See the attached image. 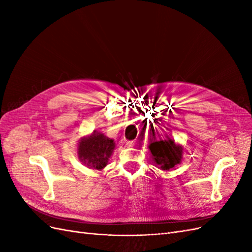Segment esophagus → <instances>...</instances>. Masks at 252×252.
Masks as SVG:
<instances>
[{
  "instance_id": "esophagus-1",
  "label": "esophagus",
  "mask_w": 252,
  "mask_h": 252,
  "mask_svg": "<svg viewBox=\"0 0 252 252\" xmlns=\"http://www.w3.org/2000/svg\"><path fill=\"white\" fill-rule=\"evenodd\" d=\"M136 145V141H128L127 142V146L128 147H134Z\"/></svg>"
}]
</instances>
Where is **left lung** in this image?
<instances>
[{"label": "left lung", "mask_w": 252, "mask_h": 252, "mask_svg": "<svg viewBox=\"0 0 252 252\" xmlns=\"http://www.w3.org/2000/svg\"><path fill=\"white\" fill-rule=\"evenodd\" d=\"M154 139L155 141L149 145V149L156 165L161 166L163 170H169L175 165L180 164L182 158L181 147L177 146L172 140Z\"/></svg>", "instance_id": "8db88e82"}]
</instances>
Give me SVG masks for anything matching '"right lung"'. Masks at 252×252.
Wrapping results in <instances>:
<instances>
[{
	"mask_svg": "<svg viewBox=\"0 0 252 252\" xmlns=\"http://www.w3.org/2000/svg\"><path fill=\"white\" fill-rule=\"evenodd\" d=\"M116 147L113 140L101 132L94 131L88 138L81 140L78 154L81 162L93 169H102L107 165L113 149Z\"/></svg>",
	"mask_w": 252,
	"mask_h": 252,
	"instance_id": "add662e5",
	"label": "right lung"
}]
</instances>
